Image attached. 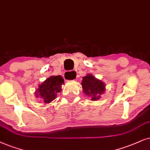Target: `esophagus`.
I'll return each mask as SVG.
<instances>
[{
    "label": "esophagus",
    "mask_w": 150,
    "mask_h": 150,
    "mask_svg": "<svg viewBox=\"0 0 150 150\" xmlns=\"http://www.w3.org/2000/svg\"><path fill=\"white\" fill-rule=\"evenodd\" d=\"M77 73L75 71H67L64 75V77L67 81H71L75 80L76 78Z\"/></svg>",
    "instance_id": "1"
}]
</instances>
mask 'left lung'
<instances>
[{
	"label": "left lung",
	"mask_w": 150,
	"mask_h": 150,
	"mask_svg": "<svg viewBox=\"0 0 150 150\" xmlns=\"http://www.w3.org/2000/svg\"><path fill=\"white\" fill-rule=\"evenodd\" d=\"M83 93L91 97V100L97 101L101 98V95L105 91V83L96 78L92 74H87L83 77L81 81Z\"/></svg>",
	"instance_id": "obj_1"
}]
</instances>
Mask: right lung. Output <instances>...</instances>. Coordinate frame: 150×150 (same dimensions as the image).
Instances as JSON below:
<instances>
[{
  "label": "right lung",
  "instance_id": "1",
  "mask_svg": "<svg viewBox=\"0 0 150 150\" xmlns=\"http://www.w3.org/2000/svg\"><path fill=\"white\" fill-rule=\"evenodd\" d=\"M64 80L61 75L51 76L38 86L35 91V96L37 98L42 99L45 103H49L57 97V94L62 91V86Z\"/></svg>",
  "mask_w": 150,
  "mask_h": 150
}]
</instances>
